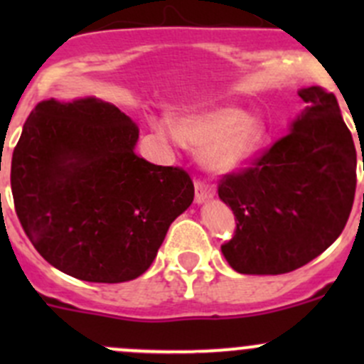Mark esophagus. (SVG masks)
Returning a JSON list of instances; mask_svg holds the SVG:
<instances>
[{"instance_id":"1","label":"esophagus","mask_w":364,"mask_h":364,"mask_svg":"<svg viewBox=\"0 0 364 364\" xmlns=\"http://www.w3.org/2000/svg\"><path fill=\"white\" fill-rule=\"evenodd\" d=\"M215 196V186L204 179H196V203L200 204Z\"/></svg>"}]
</instances>
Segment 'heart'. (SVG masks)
<instances>
[{
    "mask_svg": "<svg viewBox=\"0 0 364 364\" xmlns=\"http://www.w3.org/2000/svg\"><path fill=\"white\" fill-rule=\"evenodd\" d=\"M264 134L262 121L232 107L190 114L174 123L178 141L204 151L205 165L216 172L234 171L250 160L262 144Z\"/></svg>",
    "mask_w": 364,
    "mask_h": 364,
    "instance_id": "b5f03b06",
    "label": "heart"
}]
</instances>
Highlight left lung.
<instances>
[{
  "instance_id": "obj_1",
  "label": "left lung",
  "mask_w": 364,
  "mask_h": 364,
  "mask_svg": "<svg viewBox=\"0 0 364 364\" xmlns=\"http://www.w3.org/2000/svg\"><path fill=\"white\" fill-rule=\"evenodd\" d=\"M297 95L306 109L289 134L220 179L236 216L222 253L237 273H291L331 247L350 215L358 160L336 97L318 86Z\"/></svg>"
}]
</instances>
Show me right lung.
Instances as JSON below:
<instances>
[{
    "label": "right lung",
    "mask_w": 364,
    "mask_h": 364,
    "mask_svg": "<svg viewBox=\"0 0 364 364\" xmlns=\"http://www.w3.org/2000/svg\"><path fill=\"white\" fill-rule=\"evenodd\" d=\"M139 127L98 98L43 100L12 155L17 218L56 269L97 284L141 277L171 223L192 204L181 167L135 153Z\"/></svg>",
    "instance_id": "obj_1"
}]
</instances>
